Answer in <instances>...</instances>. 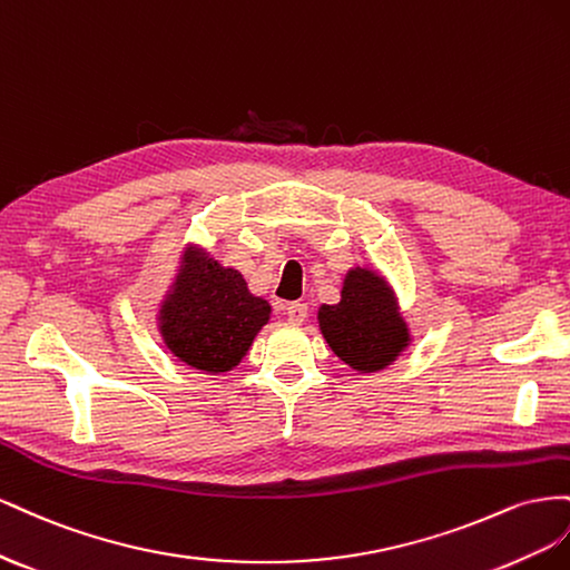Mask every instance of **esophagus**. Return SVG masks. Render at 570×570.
I'll return each mask as SVG.
<instances>
[{
    "label": "esophagus",
    "instance_id": "1",
    "mask_svg": "<svg viewBox=\"0 0 570 570\" xmlns=\"http://www.w3.org/2000/svg\"><path fill=\"white\" fill-rule=\"evenodd\" d=\"M286 315H288L291 324H303L307 317V305L305 303H288Z\"/></svg>",
    "mask_w": 570,
    "mask_h": 570
}]
</instances>
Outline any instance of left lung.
I'll return each instance as SVG.
<instances>
[{
	"label": "left lung",
	"instance_id": "obj_1",
	"mask_svg": "<svg viewBox=\"0 0 570 570\" xmlns=\"http://www.w3.org/2000/svg\"><path fill=\"white\" fill-rule=\"evenodd\" d=\"M317 320L332 351L357 372L392 365L411 341L394 291L377 272L365 267L348 269L341 301L322 305Z\"/></svg>",
	"mask_w": 570,
	"mask_h": 570
}]
</instances>
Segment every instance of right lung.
Listing matches in <instances>:
<instances>
[{
  "instance_id": "right-lung-1",
  "label": "right lung",
  "mask_w": 570,
  "mask_h": 570,
  "mask_svg": "<svg viewBox=\"0 0 570 570\" xmlns=\"http://www.w3.org/2000/svg\"><path fill=\"white\" fill-rule=\"evenodd\" d=\"M159 311L167 348L186 365L219 375L236 367L265 327L272 307L253 296L243 274L188 248Z\"/></svg>"
}]
</instances>
